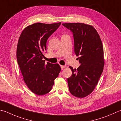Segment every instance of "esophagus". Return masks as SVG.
I'll list each match as a JSON object with an SVG mask.
<instances>
[{
    "instance_id": "1",
    "label": "esophagus",
    "mask_w": 121,
    "mask_h": 121,
    "mask_svg": "<svg viewBox=\"0 0 121 121\" xmlns=\"http://www.w3.org/2000/svg\"><path fill=\"white\" fill-rule=\"evenodd\" d=\"M60 67H61V69H63V68H65V67H66V66H65V65H60Z\"/></svg>"
}]
</instances>
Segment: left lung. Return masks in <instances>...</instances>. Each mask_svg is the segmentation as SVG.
<instances>
[{
    "mask_svg": "<svg viewBox=\"0 0 121 121\" xmlns=\"http://www.w3.org/2000/svg\"><path fill=\"white\" fill-rule=\"evenodd\" d=\"M62 25L73 34L74 53L80 64L77 69L70 67L72 73L67 79L69 91L77 97H85L95 89L103 71L102 41L92 26L83 23H65Z\"/></svg>",
    "mask_w": 121,
    "mask_h": 121,
    "instance_id": "1",
    "label": "left lung"
}]
</instances>
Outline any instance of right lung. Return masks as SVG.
I'll return each mask as SVG.
<instances>
[{
  "mask_svg": "<svg viewBox=\"0 0 121 121\" xmlns=\"http://www.w3.org/2000/svg\"><path fill=\"white\" fill-rule=\"evenodd\" d=\"M61 23H37L27 26L19 37L17 47V63L26 85L33 93L43 95L49 93L61 71L58 64L43 60L47 42Z\"/></svg>",
  "mask_w": 121,
  "mask_h": 121,
  "instance_id": "add662e5",
  "label": "right lung"
}]
</instances>
